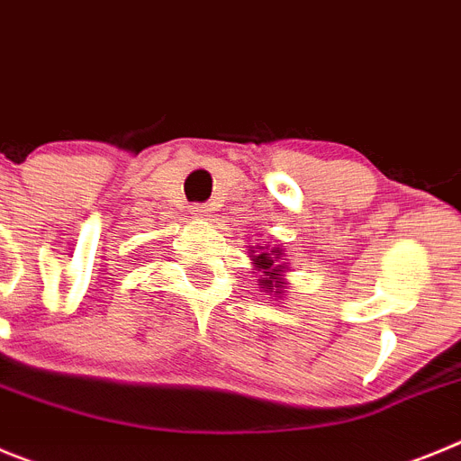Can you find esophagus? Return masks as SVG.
<instances>
[{
    "label": "esophagus",
    "mask_w": 461,
    "mask_h": 461,
    "mask_svg": "<svg viewBox=\"0 0 461 461\" xmlns=\"http://www.w3.org/2000/svg\"><path fill=\"white\" fill-rule=\"evenodd\" d=\"M193 215L197 218V221H211V209L206 204H194Z\"/></svg>",
    "instance_id": "1"
}]
</instances>
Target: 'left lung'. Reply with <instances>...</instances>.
<instances>
[{
  "instance_id": "8db88e82",
  "label": "left lung",
  "mask_w": 461,
  "mask_h": 461,
  "mask_svg": "<svg viewBox=\"0 0 461 461\" xmlns=\"http://www.w3.org/2000/svg\"><path fill=\"white\" fill-rule=\"evenodd\" d=\"M250 248V264L252 271H259V287L271 296L282 298L287 294V277L285 273L289 271L287 261H282L285 250L271 246H248Z\"/></svg>"
}]
</instances>
